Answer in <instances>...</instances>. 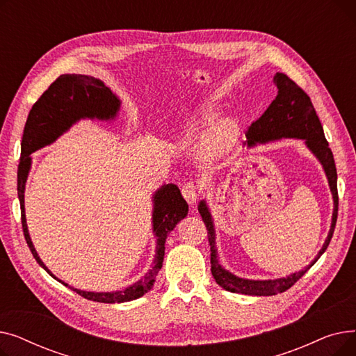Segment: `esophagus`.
<instances>
[{
  "label": "esophagus",
  "instance_id": "34e87169",
  "mask_svg": "<svg viewBox=\"0 0 356 356\" xmlns=\"http://www.w3.org/2000/svg\"><path fill=\"white\" fill-rule=\"evenodd\" d=\"M181 193H183V197L188 200L189 204H195L199 197V189L193 181H188L186 184H183Z\"/></svg>",
  "mask_w": 356,
  "mask_h": 356
}]
</instances>
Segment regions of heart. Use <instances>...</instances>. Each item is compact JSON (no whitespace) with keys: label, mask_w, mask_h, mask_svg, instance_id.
I'll return each mask as SVG.
<instances>
[{"label":"heart","mask_w":356,"mask_h":356,"mask_svg":"<svg viewBox=\"0 0 356 356\" xmlns=\"http://www.w3.org/2000/svg\"><path fill=\"white\" fill-rule=\"evenodd\" d=\"M219 115V108L211 101H204L196 105L186 120V129L188 131H202L213 127L203 143V152L209 157L225 152L238 136L239 127L235 120H225L215 125Z\"/></svg>","instance_id":"heart-1"}]
</instances>
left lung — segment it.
Wrapping results in <instances>:
<instances>
[{
  "instance_id": "left-lung-1",
  "label": "left lung",
  "mask_w": 356,
  "mask_h": 356,
  "mask_svg": "<svg viewBox=\"0 0 356 356\" xmlns=\"http://www.w3.org/2000/svg\"><path fill=\"white\" fill-rule=\"evenodd\" d=\"M274 83L278 89L277 97L270 104L264 114L248 128L247 144L248 147H254L258 143L264 144L282 138L305 140L307 148L323 165V170L329 181V188L333 196L332 225L322 250L305 270L275 280L239 278L219 264L218 251L215 245V227L212 215L209 212L207 202L200 200L197 209L208 229V239L211 244V271L215 282L222 289L231 293H241L248 296H274L289 290L326 251L334 231L336 219H338V173H336L333 154L332 149L329 148V143L325 138L321 120L317 117L307 93L294 81H291L287 74L275 73Z\"/></svg>"
}]
</instances>
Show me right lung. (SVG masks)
Listing matches in <instances>:
<instances>
[{
    "mask_svg": "<svg viewBox=\"0 0 356 356\" xmlns=\"http://www.w3.org/2000/svg\"><path fill=\"white\" fill-rule=\"evenodd\" d=\"M120 106L121 101L115 93H112V90L104 85L102 81L93 76H86V74H62L49 86L30 111L22 143L23 160L18 165L17 173V192L22 208L23 232L33 257L39 266L58 282L88 298V300L99 303L131 302L152 290L163 266L165 238L175 229L179 220L189 212V204L183 199L179 188L173 183H168L161 186L153 195V232L157 238V247L152 268L133 286L112 293H93L73 289L51 274L37 254L29 235L24 211V191L31 165V157H29L31 153L58 140L73 124L81 120H115Z\"/></svg>",
    "mask_w": 356,
    "mask_h": 356,
    "instance_id": "right-lung-1",
    "label": "right lung"
}]
</instances>
